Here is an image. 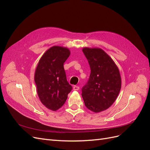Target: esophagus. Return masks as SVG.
Segmentation results:
<instances>
[{"mask_svg":"<svg viewBox=\"0 0 150 150\" xmlns=\"http://www.w3.org/2000/svg\"><path fill=\"white\" fill-rule=\"evenodd\" d=\"M79 89V86H74L73 87V90L74 91H78Z\"/></svg>","mask_w":150,"mask_h":150,"instance_id":"esophagus-1","label":"esophagus"}]
</instances>
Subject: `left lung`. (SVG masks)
I'll return each mask as SVG.
<instances>
[{"label":"left lung","instance_id":"left-lung-1","mask_svg":"<svg viewBox=\"0 0 150 150\" xmlns=\"http://www.w3.org/2000/svg\"><path fill=\"white\" fill-rule=\"evenodd\" d=\"M91 74L82 88L85 106L94 112L107 110L120 93L121 79L118 67L112 58L101 48L84 47Z\"/></svg>","mask_w":150,"mask_h":150}]
</instances>
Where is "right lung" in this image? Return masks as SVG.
I'll return each instance as SVG.
<instances>
[{
	"instance_id": "add662e5",
	"label": "right lung",
	"mask_w": 150,
	"mask_h": 150,
	"mask_svg": "<svg viewBox=\"0 0 150 150\" xmlns=\"http://www.w3.org/2000/svg\"><path fill=\"white\" fill-rule=\"evenodd\" d=\"M70 54L67 47H50L40 57L35 71L34 81L40 101L52 111L63 106L72 89L64 69Z\"/></svg>"
}]
</instances>
